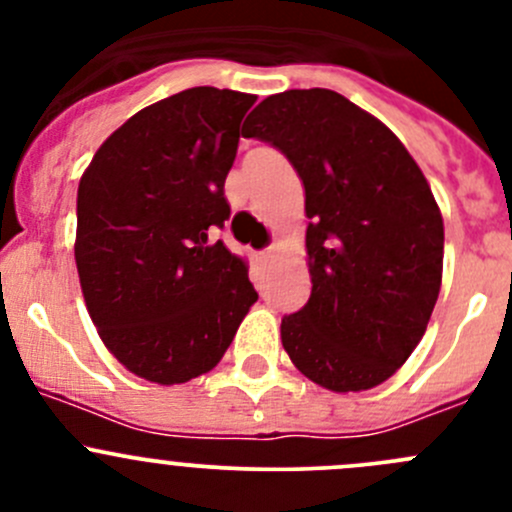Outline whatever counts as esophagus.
I'll use <instances>...</instances> for the list:
<instances>
[{
  "label": "esophagus",
  "mask_w": 512,
  "mask_h": 512,
  "mask_svg": "<svg viewBox=\"0 0 512 512\" xmlns=\"http://www.w3.org/2000/svg\"><path fill=\"white\" fill-rule=\"evenodd\" d=\"M270 252H272V250H267V252H265V257H267V255H270Z\"/></svg>",
  "instance_id": "1"
}]
</instances>
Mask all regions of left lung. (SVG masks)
Instances as JSON below:
<instances>
[{"instance_id":"obj_1","label":"left lung","mask_w":512,"mask_h":512,"mask_svg":"<svg viewBox=\"0 0 512 512\" xmlns=\"http://www.w3.org/2000/svg\"><path fill=\"white\" fill-rule=\"evenodd\" d=\"M242 133L287 156L304 185L312 294L282 347L314 384L364 391L421 342L443 272V218L404 143L329 89L267 96Z\"/></svg>"}]
</instances>
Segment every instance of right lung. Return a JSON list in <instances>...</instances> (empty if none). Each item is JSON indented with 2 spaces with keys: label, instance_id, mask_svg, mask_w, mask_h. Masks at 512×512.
<instances>
[{
  "label": "right lung",
  "instance_id": "1",
  "mask_svg": "<svg viewBox=\"0 0 512 512\" xmlns=\"http://www.w3.org/2000/svg\"><path fill=\"white\" fill-rule=\"evenodd\" d=\"M257 96L195 86L128 118L76 198V267L103 344L136 376L185 384L223 359L257 292L213 232Z\"/></svg>",
  "mask_w": 512,
  "mask_h": 512
}]
</instances>
